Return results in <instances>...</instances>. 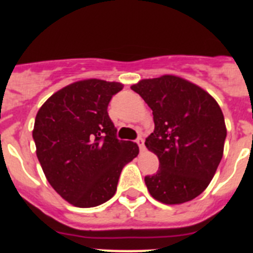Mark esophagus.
I'll use <instances>...</instances> for the list:
<instances>
[{"label":"esophagus","mask_w":253,"mask_h":253,"mask_svg":"<svg viewBox=\"0 0 253 253\" xmlns=\"http://www.w3.org/2000/svg\"><path fill=\"white\" fill-rule=\"evenodd\" d=\"M137 143H138V146H139L140 151H144V139H143L142 137H139L137 139Z\"/></svg>","instance_id":"1"}]
</instances>
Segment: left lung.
I'll return each instance as SVG.
<instances>
[{
  "instance_id": "1",
  "label": "left lung",
  "mask_w": 253,
  "mask_h": 253,
  "mask_svg": "<svg viewBox=\"0 0 253 253\" xmlns=\"http://www.w3.org/2000/svg\"><path fill=\"white\" fill-rule=\"evenodd\" d=\"M153 111L154 130L146 147L160 160L146 176L147 189L163 204L199 196L214 177L227 137L218 102L203 88L176 76L142 80L130 87Z\"/></svg>"
}]
</instances>
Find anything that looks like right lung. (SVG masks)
<instances>
[{
	"label": "right lung",
	"mask_w": 253,
	"mask_h": 253,
	"mask_svg": "<svg viewBox=\"0 0 253 253\" xmlns=\"http://www.w3.org/2000/svg\"><path fill=\"white\" fill-rule=\"evenodd\" d=\"M119 82L84 80L51 95L35 118L37 156L46 180L64 200L92 208L110 200L123 167L139 153L119 140L107 114Z\"/></svg>",
	"instance_id": "right-lung-1"
}]
</instances>
